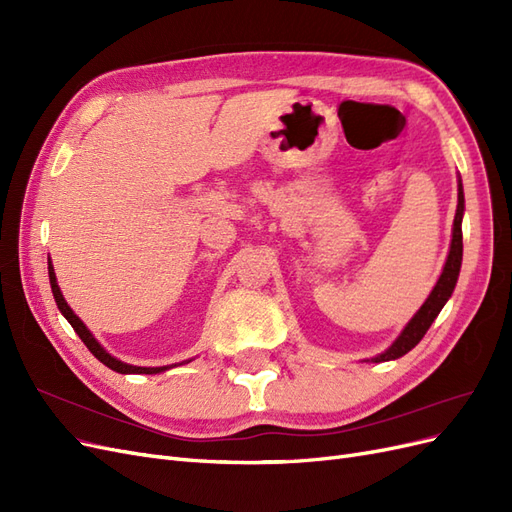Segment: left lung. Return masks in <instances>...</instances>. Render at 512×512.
Here are the masks:
<instances>
[{
    "label": "left lung",
    "instance_id": "1",
    "mask_svg": "<svg viewBox=\"0 0 512 512\" xmlns=\"http://www.w3.org/2000/svg\"><path fill=\"white\" fill-rule=\"evenodd\" d=\"M463 211H466V198H463V185L461 177L457 179V211H455V222H453V239H451V250H448L444 269L438 277L436 286L429 292V297L425 303L418 307V312L410 318V322L397 335L395 342L386 348L384 352L371 356V363H384V361H395L399 356L408 354L418 342H421L427 329L431 327V322L438 318L442 312V307L446 301L451 299V294L457 286L459 280V271H461V258H463V237H461V220H463Z\"/></svg>",
    "mask_w": 512,
    "mask_h": 512
}]
</instances>
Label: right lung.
Masks as SVG:
<instances>
[{"label": "right lung", "instance_id": "obj_1", "mask_svg": "<svg viewBox=\"0 0 512 512\" xmlns=\"http://www.w3.org/2000/svg\"><path fill=\"white\" fill-rule=\"evenodd\" d=\"M49 280H51V290H53V297H55V303H57V307H59V312L64 314V318L72 324V329L76 331V335H79L81 339H83V344L89 348V352L96 356V359L100 361V363H104L108 369H113V371H117V374H162V371H166V369H170V367H177V365H183V363H173V365H162V367H138V365H130V363H123V361H119V359H115V356L111 354V352H106L104 350V346L98 342V339L94 337V333H91L87 327H85V322L76 316L74 312H72V307L66 303V299H64V294H61V290H59V284H57V275H55V269H53V262H51V258H49ZM192 361V359H190ZM188 361V363H190Z\"/></svg>", "mask_w": 512, "mask_h": 512}]
</instances>
